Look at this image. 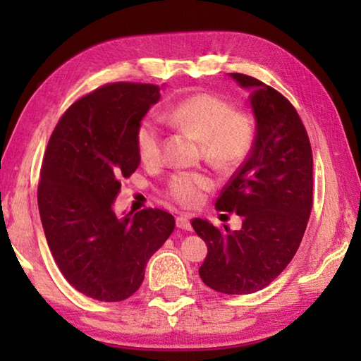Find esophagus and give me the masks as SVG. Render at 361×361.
<instances>
[{
    "instance_id": "obj_1",
    "label": "esophagus",
    "mask_w": 361,
    "mask_h": 361,
    "mask_svg": "<svg viewBox=\"0 0 361 361\" xmlns=\"http://www.w3.org/2000/svg\"><path fill=\"white\" fill-rule=\"evenodd\" d=\"M176 228L183 231H191L192 226L186 216H176Z\"/></svg>"
}]
</instances>
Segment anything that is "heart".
Listing matches in <instances>:
<instances>
[{"mask_svg":"<svg viewBox=\"0 0 361 361\" xmlns=\"http://www.w3.org/2000/svg\"><path fill=\"white\" fill-rule=\"evenodd\" d=\"M173 127L191 130L202 138L205 154L215 162L239 159L252 143V122L245 114L232 111L228 102L212 94H197L175 103L166 111ZM135 145L140 161L146 166L162 156V129L154 116L140 122ZM215 185L210 175L199 172L175 173L169 181V195L175 202L192 209L202 202L204 194Z\"/></svg>","mask_w":361,"mask_h":361,"instance_id":"b5f03b06","label":"heart"}]
</instances>
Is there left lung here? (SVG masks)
<instances>
[{
  "label": "left lung",
  "instance_id": "left-lung-1",
  "mask_svg": "<svg viewBox=\"0 0 361 361\" xmlns=\"http://www.w3.org/2000/svg\"><path fill=\"white\" fill-rule=\"evenodd\" d=\"M229 76L248 90L255 140L243 166L226 185L216 209L235 212L242 228L219 231L207 219L192 228L209 248L202 282L224 295L264 288L296 255L312 210V149L295 106L264 82Z\"/></svg>",
  "mask_w": 361,
  "mask_h": 361
}]
</instances>
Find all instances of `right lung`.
<instances>
[{"mask_svg": "<svg viewBox=\"0 0 361 361\" xmlns=\"http://www.w3.org/2000/svg\"><path fill=\"white\" fill-rule=\"evenodd\" d=\"M162 87L103 85L73 103L49 138L38 188L42 229L63 277L97 301L132 296L175 229L164 210L119 218L113 209L121 181L140 166L137 129Z\"/></svg>", "mask_w": 361, "mask_h": 361, "instance_id": "1", "label": "right lung"}]
</instances>
